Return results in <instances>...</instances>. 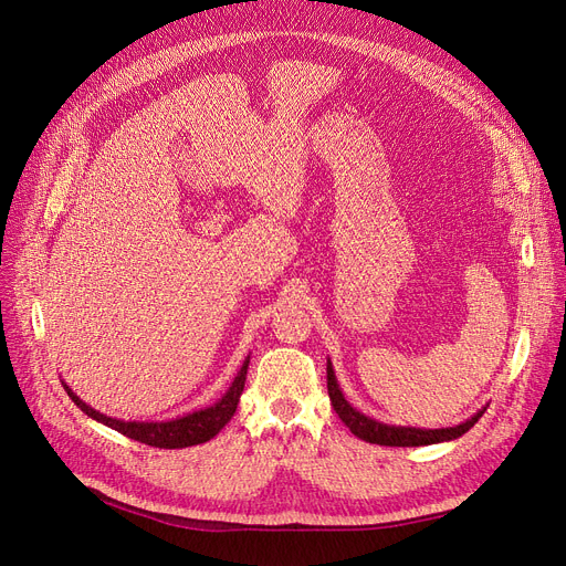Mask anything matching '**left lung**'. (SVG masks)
Returning <instances> with one entry per match:
<instances>
[{
  "mask_svg": "<svg viewBox=\"0 0 566 566\" xmlns=\"http://www.w3.org/2000/svg\"><path fill=\"white\" fill-rule=\"evenodd\" d=\"M327 389H329L332 406H334L336 415L340 417V421L349 430H353L359 440H366L370 444H382V447H423V444H436V442H449V440H455L463 433H468V430L479 421V417L486 412V408H483L468 421H463L459 426H451V428H406V426H389L382 421H375V419L361 415L359 410H355L345 400L336 375H334L332 361H327Z\"/></svg>",
  "mask_w": 566,
  "mask_h": 566,
  "instance_id": "left-lung-1",
  "label": "left lung"
}]
</instances>
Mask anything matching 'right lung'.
<instances>
[{
	"instance_id": "obj_1",
	"label": "right lung",
	"mask_w": 566,
	"mask_h": 566,
	"mask_svg": "<svg viewBox=\"0 0 566 566\" xmlns=\"http://www.w3.org/2000/svg\"><path fill=\"white\" fill-rule=\"evenodd\" d=\"M249 361L251 357H247V361L241 364L237 378L232 380L230 389L223 394V398H219V402H213L211 408L191 412L179 419H170V421H124V419H113L107 415H101L98 410L90 408L85 400H80L69 385H64L69 398L75 402V406L83 410L87 417L96 419L98 423H105L115 428L117 433L138 440L143 444L149 447H158V449H184V447H193V444H202L207 440H211L213 436L221 433V428L234 417L237 402L241 391H244V382H247V370H249Z\"/></svg>"
}]
</instances>
